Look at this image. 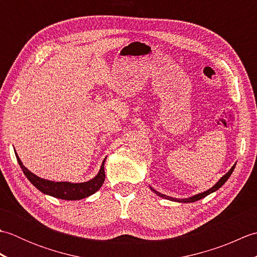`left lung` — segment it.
I'll return each mask as SVG.
<instances>
[{"mask_svg": "<svg viewBox=\"0 0 257 257\" xmlns=\"http://www.w3.org/2000/svg\"><path fill=\"white\" fill-rule=\"evenodd\" d=\"M235 166H236V163L230 169V170H228L227 173H225L224 176H223V177L219 180V181H217L214 185H213L212 188H210L209 190L204 191V192L198 193V194H195V195H193V196H190V198H187V199H176V198H172V196H168V195H166V194H162V193H160V192H158L157 190H155L154 188H151V187H150V189H151V191H154V192H155L157 195H159L160 198L170 200V201L180 202V203H191V202H195V201H199V200H201V199H203V198H205L206 195H209V194H211V193H213V192H215L216 190H219V189L222 187V185L227 181V179L231 177V174H232V172H233V170H234V168H235Z\"/></svg>", "mask_w": 257, "mask_h": 257, "instance_id": "8db88e82", "label": "left lung"}]
</instances>
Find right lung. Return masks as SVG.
I'll return each instance as SVG.
<instances>
[{
    "label": "right lung",
    "mask_w": 257,
    "mask_h": 257,
    "mask_svg": "<svg viewBox=\"0 0 257 257\" xmlns=\"http://www.w3.org/2000/svg\"><path fill=\"white\" fill-rule=\"evenodd\" d=\"M16 159L20 167L23 170L25 177L29 179V181L34 185L36 189H38L44 194L54 196V198L62 199V200H68V201H75V200H81L85 199L87 196L94 194L98 190L101 188V185L105 181V165L106 158L103 159L101 167L99 169V172L97 173L95 178H92L89 181L80 182V183H73V182H55L50 181V180L42 179L37 177L36 174L32 173L29 169L25 168L23 162L21 161L18 154L15 151Z\"/></svg>",
    "instance_id": "1"
}]
</instances>
